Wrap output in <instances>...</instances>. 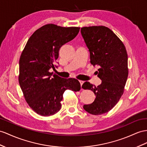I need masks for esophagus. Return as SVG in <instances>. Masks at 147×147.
I'll use <instances>...</instances> for the list:
<instances>
[{"instance_id": "1", "label": "esophagus", "mask_w": 147, "mask_h": 147, "mask_svg": "<svg viewBox=\"0 0 147 147\" xmlns=\"http://www.w3.org/2000/svg\"><path fill=\"white\" fill-rule=\"evenodd\" d=\"M80 84H81V86L82 87V84L84 83V81H80ZM81 89H82V88H81Z\"/></svg>"}]
</instances>
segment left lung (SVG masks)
I'll return each mask as SVG.
<instances>
[{
    "instance_id": "left-lung-1",
    "label": "left lung",
    "mask_w": 147,
    "mask_h": 147,
    "mask_svg": "<svg viewBox=\"0 0 147 147\" xmlns=\"http://www.w3.org/2000/svg\"><path fill=\"white\" fill-rule=\"evenodd\" d=\"M81 35L90 53L91 63L98 67L96 74L102 82L96 86L86 81L82 88L91 90L96 99L84 109L92 115L110 111L123 94L127 80L128 56L125 46L111 29L104 26L81 28Z\"/></svg>"
}]
</instances>
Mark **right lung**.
I'll list each match as a JSON object with an SVG mask.
<instances>
[{
  "label": "right lung",
  "mask_w": 147,
  "mask_h": 147,
  "mask_svg": "<svg viewBox=\"0 0 147 147\" xmlns=\"http://www.w3.org/2000/svg\"><path fill=\"white\" fill-rule=\"evenodd\" d=\"M80 29L45 25L29 38L22 53L18 81L25 100L38 114H55L61 107L66 89L75 92L81 89L76 79L62 78L50 72L55 68L53 63L58 58L60 48L73 40Z\"/></svg>",
  "instance_id": "add662e5"
}]
</instances>
